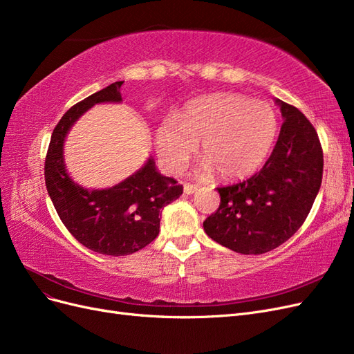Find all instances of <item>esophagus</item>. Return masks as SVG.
<instances>
[{"mask_svg": "<svg viewBox=\"0 0 354 354\" xmlns=\"http://www.w3.org/2000/svg\"><path fill=\"white\" fill-rule=\"evenodd\" d=\"M183 190H185L186 195H192V194H195V192L198 190V186H195V185H185Z\"/></svg>", "mask_w": 354, "mask_h": 354, "instance_id": "esophagus-1", "label": "esophagus"}]
</instances>
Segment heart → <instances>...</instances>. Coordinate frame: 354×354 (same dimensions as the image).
Returning <instances> with one entry per match:
<instances>
[{"label":"heart","instance_id":"obj_1","mask_svg":"<svg viewBox=\"0 0 354 354\" xmlns=\"http://www.w3.org/2000/svg\"><path fill=\"white\" fill-rule=\"evenodd\" d=\"M279 130L270 103L242 94L217 93L192 102L159 124L155 143L160 165L178 174L201 143V176L214 171L224 180L248 177L269 156Z\"/></svg>","mask_w":354,"mask_h":354}]
</instances>
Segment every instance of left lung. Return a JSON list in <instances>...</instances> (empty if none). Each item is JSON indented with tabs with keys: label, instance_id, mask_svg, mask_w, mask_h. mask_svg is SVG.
I'll return each instance as SVG.
<instances>
[{
	"label": "left lung",
	"instance_id": "1",
	"mask_svg": "<svg viewBox=\"0 0 354 354\" xmlns=\"http://www.w3.org/2000/svg\"><path fill=\"white\" fill-rule=\"evenodd\" d=\"M283 124L264 167L248 180L218 187V209L203 221L217 243L239 254H264L301 227L322 183L317 133L294 106L276 99Z\"/></svg>",
	"mask_w": 354,
	"mask_h": 354
}]
</instances>
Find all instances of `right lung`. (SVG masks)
Instances as JSON below:
<instances>
[{
	"instance_id": "right-lung-1",
	"label": "right lung",
	"mask_w": 354,
	"mask_h": 354,
	"mask_svg": "<svg viewBox=\"0 0 354 354\" xmlns=\"http://www.w3.org/2000/svg\"><path fill=\"white\" fill-rule=\"evenodd\" d=\"M124 81L88 95L62 116L46 158V186L60 220L88 250L128 255L145 248L159 233V212L180 198L183 186L159 173L152 156L130 177L112 187L87 189L75 181L65 164V140L72 125L100 103H121Z\"/></svg>"
}]
</instances>
